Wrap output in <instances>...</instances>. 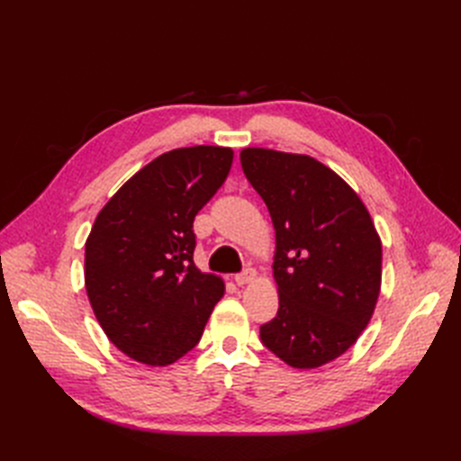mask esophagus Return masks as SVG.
I'll return each mask as SVG.
<instances>
[{"instance_id":"esophagus-1","label":"esophagus","mask_w":461,"mask_h":461,"mask_svg":"<svg viewBox=\"0 0 461 461\" xmlns=\"http://www.w3.org/2000/svg\"><path fill=\"white\" fill-rule=\"evenodd\" d=\"M254 276H256V271H254L252 267H246V269L240 271L239 275H234V283L239 285V286H244V285H248V283H252Z\"/></svg>"}]
</instances>
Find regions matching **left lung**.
I'll return each mask as SVG.
<instances>
[{"mask_svg":"<svg viewBox=\"0 0 461 461\" xmlns=\"http://www.w3.org/2000/svg\"><path fill=\"white\" fill-rule=\"evenodd\" d=\"M240 163L276 239L278 312L259 339L292 367L329 364L357 340L379 298L383 249L369 212L313 158L246 148Z\"/></svg>","mask_w":461,"mask_h":461,"instance_id":"8db88e82","label":"left lung"}]
</instances>
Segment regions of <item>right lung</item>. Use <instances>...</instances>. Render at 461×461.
I'll use <instances>...</instances> for the list:
<instances>
[{"label": "right lung", "instance_id": "1", "mask_svg": "<svg viewBox=\"0 0 461 461\" xmlns=\"http://www.w3.org/2000/svg\"><path fill=\"white\" fill-rule=\"evenodd\" d=\"M232 149L167 151L124 183L95 217L85 278L107 339L146 366L190 352L225 285L194 265V217L225 183Z\"/></svg>", "mask_w": 461, "mask_h": 461}]
</instances>
